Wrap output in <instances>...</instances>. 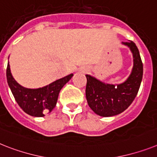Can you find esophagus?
<instances>
[{"label": "esophagus", "instance_id": "obj_1", "mask_svg": "<svg viewBox=\"0 0 157 157\" xmlns=\"http://www.w3.org/2000/svg\"><path fill=\"white\" fill-rule=\"evenodd\" d=\"M83 72H87V69H86V68H85V69H83Z\"/></svg>", "mask_w": 157, "mask_h": 157}]
</instances>
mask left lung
Wrapping results in <instances>:
<instances>
[{"instance_id":"1","label":"left lung","mask_w":157,"mask_h":157,"mask_svg":"<svg viewBox=\"0 0 157 157\" xmlns=\"http://www.w3.org/2000/svg\"><path fill=\"white\" fill-rule=\"evenodd\" d=\"M121 44L129 48L133 58L131 73L125 81L121 84H108L86 75L87 102L90 109L101 117H113L123 113L132 103L140 86L143 64L139 50L132 41Z\"/></svg>"}]
</instances>
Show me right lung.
Masks as SVG:
<instances>
[{
    "mask_svg": "<svg viewBox=\"0 0 157 157\" xmlns=\"http://www.w3.org/2000/svg\"><path fill=\"white\" fill-rule=\"evenodd\" d=\"M72 76L73 74L71 73L42 88L28 89L18 84L13 78L9 61L6 70L8 85L16 101L25 113L35 117H44L46 113H50L55 108L60 89Z\"/></svg>",
    "mask_w": 157,
    "mask_h": 157,
    "instance_id": "right-lung-1",
    "label": "right lung"
}]
</instances>
